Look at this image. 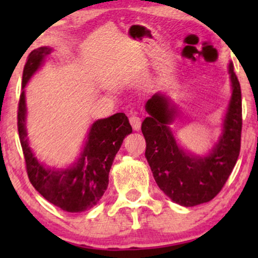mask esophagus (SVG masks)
<instances>
[{
	"label": "esophagus",
	"mask_w": 258,
	"mask_h": 258,
	"mask_svg": "<svg viewBox=\"0 0 258 258\" xmlns=\"http://www.w3.org/2000/svg\"><path fill=\"white\" fill-rule=\"evenodd\" d=\"M129 122H130V124H132L134 130H139L141 126V123H142V118H141L139 115L133 114V115H130Z\"/></svg>",
	"instance_id": "34e87169"
}]
</instances>
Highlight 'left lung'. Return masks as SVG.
Masks as SVG:
<instances>
[{"label": "left lung", "instance_id": "1", "mask_svg": "<svg viewBox=\"0 0 258 258\" xmlns=\"http://www.w3.org/2000/svg\"><path fill=\"white\" fill-rule=\"evenodd\" d=\"M232 94L223 122V133L211 153L200 157L185 153L176 143L169 124L176 108L163 94H155L146 104L149 114L142 123L146 157L160 189L175 203L194 207L209 202L228 181L241 150V86L229 63Z\"/></svg>", "mask_w": 258, "mask_h": 258}]
</instances>
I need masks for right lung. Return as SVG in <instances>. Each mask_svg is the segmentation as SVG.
<instances>
[{
  "instance_id": "1",
  "label": "right lung",
  "mask_w": 258,
  "mask_h": 258,
  "mask_svg": "<svg viewBox=\"0 0 258 258\" xmlns=\"http://www.w3.org/2000/svg\"><path fill=\"white\" fill-rule=\"evenodd\" d=\"M50 52L49 47H41L30 52L23 69L22 88ZM26 114V95L22 90L17 110V129L27 174L34 188L45 200L68 213H81L96 206L108 188L109 171L116 154L124 137L133 132L125 114L117 112L94 122L81 157L64 170L47 168L35 157L28 143Z\"/></svg>"
}]
</instances>
